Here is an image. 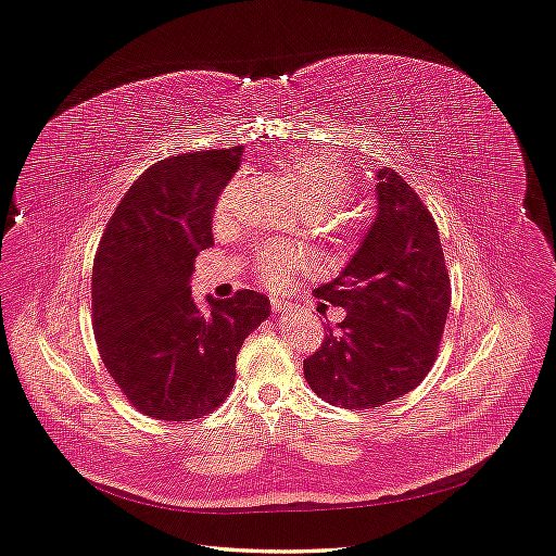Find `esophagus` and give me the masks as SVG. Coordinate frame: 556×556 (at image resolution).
Masks as SVG:
<instances>
[{"label": "esophagus", "instance_id": "1", "mask_svg": "<svg viewBox=\"0 0 556 556\" xmlns=\"http://www.w3.org/2000/svg\"><path fill=\"white\" fill-rule=\"evenodd\" d=\"M270 304H273V311H275V313H288V311H290V304H288L286 300H281V298H273Z\"/></svg>", "mask_w": 556, "mask_h": 556}]
</instances>
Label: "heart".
I'll list each match as a JSON object with an SVG mask.
<instances>
[{"label":"heart","instance_id":"1","mask_svg":"<svg viewBox=\"0 0 556 556\" xmlns=\"http://www.w3.org/2000/svg\"><path fill=\"white\" fill-rule=\"evenodd\" d=\"M286 178L293 185L302 210L311 218H323L342 207L354 195V180L349 168L327 155H298L283 164ZM239 178H233L216 200L214 218L223 223L231 214ZM302 261L283 248L270 245L254 254V270L268 286H281L300 270Z\"/></svg>","mask_w":556,"mask_h":556}]
</instances>
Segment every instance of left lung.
Returning <instances> with one entry per match:
<instances>
[{"label":"left lung","mask_w":556,"mask_h":556,"mask_svg":"<svg viewBox=\"0 0 556 556\" xmlns=\"http://www.w3.org/2000/svg\"><path fill=\"white\" fill-rule=\"evenodd\" d=\"M376 216L344 270L315 298L346 311L304 361L311 390L349 410L381 407L430 371L451 308L434 218L388 166L376 170Z\"/></svg>","instance_id":"obj_1"}]
</instances>
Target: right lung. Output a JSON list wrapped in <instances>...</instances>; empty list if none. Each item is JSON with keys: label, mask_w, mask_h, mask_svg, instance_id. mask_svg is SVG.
Listing matches in <instances>:
<instances>
[{"label": "right lung", "mask_w": 556, "mask_h": 556, "mask_svg": "<svg viewBox=\"0 0 556 556\" xmlns=\"http://www.w3.org/2000/svg\"><path fill=\"white\" fill-rule=\"evenodd\" d=\"M243 146L195 151L146 168L114 210L92 270V319L103 365L146 417L214 413L237 378L243 340L270 315L254 290L191 298L193 261L214 245L212 218Z\"/></svg>", "instance_id": "obj_1"}]
</instances>
